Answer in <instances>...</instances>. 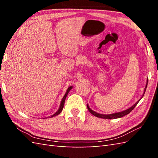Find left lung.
Instances as JSON below:
<instances>
[{
    "mask_svg": "<svg viewBox=\"0 0 158 158\" xmlns=\"http://www.w3.org/2000/svg\"><path fill=\"white\" fill-rule=\"evenodd\" d=\"M147 83H148V79H147V83H146V86H145V89H144V92H143V94L141 98H140V99H141L144 94H145V91H146V88H147ZM140 99H139L138 101H137L135 105H132V106H130L129 109H127L126 110H123V111H120V112H118V113H112V114H109V115H104V114H100V113H98L97 112L94 111V110H92L91 109L89 108V106L88 105V104L87 105V107H88V109L89 111L93 115H94L97 117H99V118H102V119H117V118H120V117H122L123 116H125L126 115H127V114L130 113L132 110L135 109V107L136 106L137 104L139 103V102L140 100Z\"/></svg>",
    "mask_w": 158,
    "mask_h": 158,
    "instance_id": "obj_1",
    "label": "left lung"
}]
</instances>
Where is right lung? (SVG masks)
Here are the masks:
<instances>
[{
  "label": "right lung",
  "instance_id": "add662e5",
  "mask_svg": "<svg viewBox=\"0 0 158 158\" xmlns=\"http://www.w3.org/2000/svg\"><path fill=\"white\" fill-rule=\"evenodd\" d=\"M72 88H73V86H70L69 88H68V89H67L66 92V93H65L64 96V97H63L62 100H61V102H60V107H59L58 110H57V111H56L54 114H53V115H51V116H49V117H55V116H56V115H59V114L62 112V109H63V107H64V102H65V100H66V96H67V95H68V94H69V92H70V90Z\"/></svg>",
  "mask_w": 158,
  "mask_h": 158
}]
</instances>
